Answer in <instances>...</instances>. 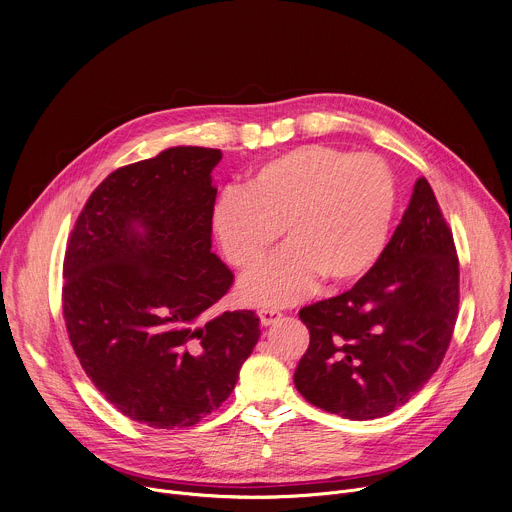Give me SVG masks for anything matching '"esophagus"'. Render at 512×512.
<instances>
[{
    "mask_svg": "<svg viewBox=\"0 0 512 512\" xmlns=\"http://www.w3.org/2000/svg\"><path fill=\"white\" fill-rule=\"evenodd\" d=\"M281 316H283V312L277 310V308H261V310H259V320H261L263 326L273 324V322L279 320Z\"/></svg>",
    "mask_w": 512,
    "mask_h": 512,
    "instance_id": "1",
    "label": "esophagus"
}]
</instances>
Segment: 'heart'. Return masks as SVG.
<instances>
[{
  "label": "heart",
  "mask_w": 512,
  "mask_h": 512,
  "mask_svg": "<svg viewBox=\"0 0 512 512\" xmlns=\"http://www.w3.org/2000/svg\"><path fill=\"white\" fill-rule=\"evenodd\" d=\"M397 206L389 164L375 154L300 145L257 166L245 190L227 188L212 229L229 263L255 269L281 235L287 245L241 285L257 306L289 304L318 283L342 285L379 259Z\"/></svg>",
  "instance_id": "obj_1"
}]
</instances>
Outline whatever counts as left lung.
<instances>
[{
	"mask_svg": "<svg viewBox=\"0 0 512 512\" xmlns=\"http://www.w3.org/2000/svg\"><path fill=\"white\" fill-rule=\"evenodd\" d=\"M460 306L452 229L425 178L377 263L300 310L310 346L294 375L312 405L364 421L405 405L440 369Z\"/></svg>",
	"mask_w": 512,
	"mask_h": 512,
	"instance_id": "obj_1",
	"label": "left lung"
}]
</instances>
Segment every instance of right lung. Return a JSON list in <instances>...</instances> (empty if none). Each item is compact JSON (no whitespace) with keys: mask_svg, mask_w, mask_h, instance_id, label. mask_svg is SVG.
Instances as JSON below:
<instances>
[{"mask_svg":"<svg viewBox=\"0 0 512 512\" xmlns=\"http://www.w3.org/2000/svg\"><path fill=\"white\" fill-rule=\"evenodd\" d=\"M221 150L180 145L109 174L62 265V314L83 371L125 417L192 427L233 393L259 340L251 310L210 308L235 275L210 247Z\"/></svg>","mask_w":512,"mask_h":512,"instance_id":"add662e5","label":"right lung"}]
</instances>
